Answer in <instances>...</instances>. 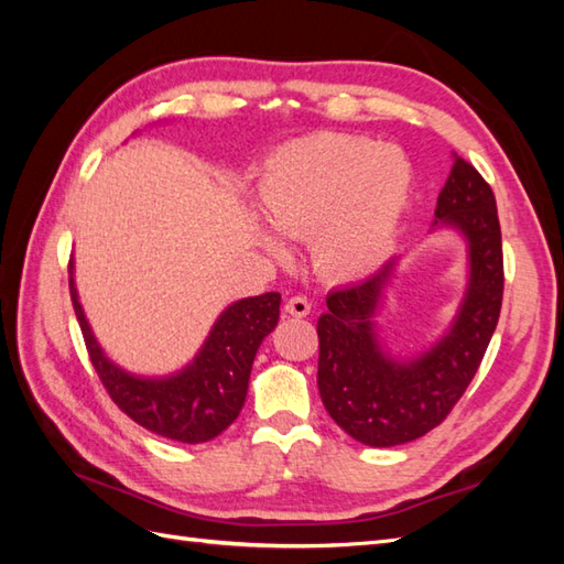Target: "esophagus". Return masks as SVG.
<instances>
[{"label": "esophagus", "instance_id": "obj_1", "mask_svg": "<svg viewBox=\"0 0 564 564\" xmlns=\"http://www.w3.org/2000/svg\"><path fill=\"white\" fill-rule=\"evenodd\" d=\"M310 310H313V303H310L305 295H295L289 303H285V313L293 317H305V315H310Z\"/></svg>", "mask_w": 564, "mask_h": 564}]
</instances>
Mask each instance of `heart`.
Listing matches in <instances>:
<instances>
[{
  "label": "heart",
  "instance_id": "heart-1",
  "mask_svg": "<svg viewBox=\"0 0 564 564\" xmlns=\"http://www.w3.org/2000/svg\"><path fill=\"white\" fill-rule=\"evenodd\" d=\"M406 154L373 140L319 133L273 154L259 184V208L275 235L310 237L322 279L354 283L373 275L398 247L412 198ZM261 232V247L283 257V242Z\"/></svg>",
  "mask_w": 564,
  "mask_h": 564
}]
</instances>
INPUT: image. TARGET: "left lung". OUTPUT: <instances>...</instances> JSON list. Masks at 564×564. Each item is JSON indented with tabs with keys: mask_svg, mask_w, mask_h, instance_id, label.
Returning a JSON list of instances; mask_svg holds the SVG:
<instances>
[{
	"mask_svg": "<svg viewBox=\"0 0 564 564\" xmlns=\"http://www.w3.org/2000/svg\"><path fill=\"white\" fill-rule=\"evenodd\" d=\"M434 230L465 239L467 285L448 329L416 356L382 346L378 313L398 259L370 279L332 291L317 319V388L325 410L351 438L390 448L429 434L470 386L497 329L505 259L492 188L458 154L436 200Z\"/></svg>",
	"mask_w": 564,
	"mask_h": 564,
	"instance_id": "1",
	"label": "left lung"
}]
</instances>
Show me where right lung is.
Wrapping results in <instances>:
<instances>
[{"instance_id":"add662e5","label":"right lung","mask_w":564,"mask_h":564,"mask_svg":"<svg viewBox=\"0 0 564 564\" xmlns=\"http://www.w3.org/2000/svg\"><path fill=\"white\" fill-rule=\"evenodd\" d=\"M69 295L94 368L121 410L152 434L182 443L210 441L242 412L249 373L261 341L279 325L281 293L242 297L215 319L194 361L172 376H135L116 366L94 337L79 303L75 263L69 261Z\"/></svg>"}]
</instances>
